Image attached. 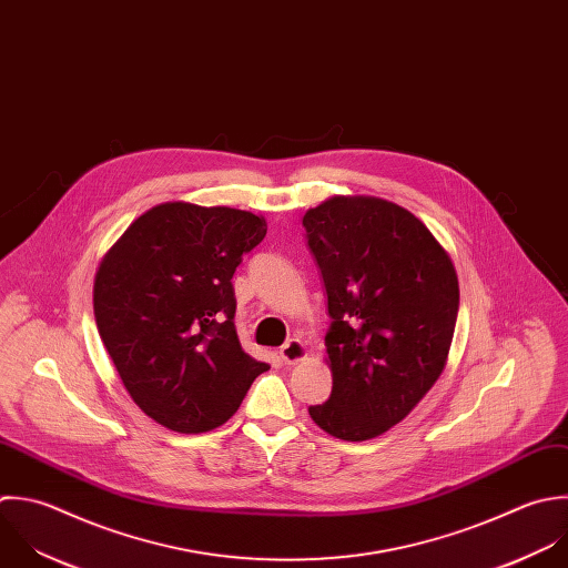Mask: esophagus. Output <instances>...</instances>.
I'll return each mask as SVG.
<instances>
[{
	"mask_svg": "<svg viewBox=\"0 0 568 568\" xmlns=\"http://www.w3.org/2000/svg\"><path fill=\"white\" fill-rule=\"evenodd\" d=\"M281 361L285 363V365H296V363H301V361H305L307 358V347H305V343H301L298 338H292V341H287L283 347H281Z\"/></svg>",
	"mask_w": 568,
	"mask_h": 568,
	"instance_id": "1",
	"label": "esophagus"
}]
</instances>
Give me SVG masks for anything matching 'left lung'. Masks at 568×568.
<instances>
[{
    "label": "left lung",
    "mask_w": 568,
    "mask_h": 568,
    "mask_svg": "<svg viewBox=\"0 0 568 568\" xmlns=\"http://www.w3.org/2000/svg\"><path fill=\"white\" fill-rule=\"evenodd\" d=\"M303 225L332 316V396L310 416L334 438L372 440L440 378L458 318V274L418 216L378 196H332L307 210Z\"/></svg>",
    "instance_id": "left-lung-1"
}]
</instances>
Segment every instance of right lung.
Segmentation results:
<instances>
[{
	"mask_svg": "<svg viewBox=\"0 0 568 568\" xmlns=\"http://www.w3.org/2000/svg\"><path fill=\"white\" fill-rule=\"evenodd\" d=\"M265 232V219L245 210L170 201L134 219L101 258L99 336L130 398L159 425L216 429L270 369L239 343L232 287Z\"/></svg>",
	"mask_w": 568,
	"mask_h": 568,
	"instance_id": "add662e5",
	"label": "right lung"
}]
</instances>
